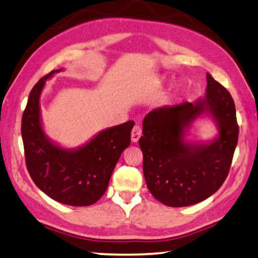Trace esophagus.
<instances>
[{
	"label": "esophagus",
	"mask_w": 258,
	"mask_h": 258,
	"mask_svg": "<svg viewBox=\"0 0 258 258\" xmlns=\"http://www.w3.org/2000/svg\"><path fill=\"white\" fill-rule=\"evenodd\" d=\"M142 134H143L142 133V127H140V125H138V124H136L134 129H133V131H131V142L137 143L139 138H140V136H142Z\"/></svg>",
	"instance_id": "esophagus-1"
}]
</instances>
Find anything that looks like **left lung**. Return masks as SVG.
Returning <instances> with one entry per match:
<instances>
[{"label":"left lung","instance_id":"left-lung-1","mask_svg":"<svg viewBox=\"0 0 258 258\" xmlns=\"http://www.w3.org/2000/svg\"><path fill=\"white\" fill-rule=\"evenodd\" d=\"M210 115L218 135L208 142H187L197 118ZM235 103L225 87L207 73L203 99L150 111L139 146L146 184L163 205L187 207L206 200L225 182L238 142Z\"/></svg>","mask_w":258,"mask_h":258}]
</instances>
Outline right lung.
I'll return each instance as SVG.
<instances>
[{"instance_id": "1", "label": "right lung", "mask_w": 258, "mask_h": 258, "mask_svg": "<svg viewBox=\"0 0 258 258\" xmlns=\"http://www.w3.org/2000/svg\"><path fill=\"white\" fill-rule=\"evenodd\" d=\"M51 71L33 86L22 115L21 135L28 172L36 185L57 202L73 207L95 203L105 193L111 175L123 150L130 145L134 121L96 134L77 148H64L42 128L40 95Z\"/></svg>"}]
</instances>
